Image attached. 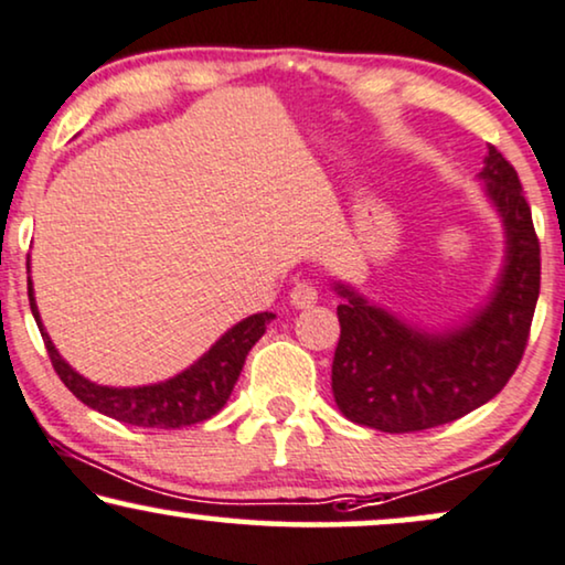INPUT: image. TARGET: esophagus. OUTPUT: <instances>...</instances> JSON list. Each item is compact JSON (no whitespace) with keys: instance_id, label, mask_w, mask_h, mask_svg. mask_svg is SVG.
Wrapping results in <instances>:
<instances>
[{"instance_id":"34e87169","label":"esophagus","mask_w":565,"mask_h":565,"mask_svg":"<svg viewBox=\"0 0 565 565\" xmlns=\"http://www.w3.org/2000/svg\"><path fill=\"white\" fill-rule=\"evenodd\" d=\"M289 302L295 305L297 310H307V307H312L315 302H318V289L307 281L297 284V287L289 291Z\"/></svg>"}]
</instances>
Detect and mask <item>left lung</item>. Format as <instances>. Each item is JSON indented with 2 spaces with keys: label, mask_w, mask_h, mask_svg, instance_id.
Segmentation results:
<instances>
[{
  "label": "left lung",
  "mask_w": 565,
  "mask_h": 565,
  "mask_svg": "<svg viewBox=\"0 0 565 565\" xmlns=\"http://www.w3.org/2000/svg\"><path fill=\"white\" fill-rule=\"evenodd\" d=\"M483 195L503 227L493 289L462 322L428 330L333 278L341 338L333 397L353 424L387 434L424 431L493 401L522 361L540 297V243L516 170L488 147Z\"/></svg>",
  "instance_id": "left-lung-1"
}]
</instances>
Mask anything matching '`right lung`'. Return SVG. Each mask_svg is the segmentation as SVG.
Segmentation results:
<instances>
[{
    "instance_id": "obj_1",
    "label": "right lung",
    "mask_w": 565,
    "mask_h": 565,
    "mask_svg": "<svg viewBox=\"0 0 565 565\" xmlns=\"http://www.w3.org/2000/svg\"><path fill=\"white\" fill-rule=\"evenodd\" d=\"M30 274V260H28ZM28 299L30 312L41 330L43 343H46L51 364L74 397H79L87 408H93L103 416L116 418L120 424L145 426V428H183L191 424L212 418L214 413L224 408L230 401L232 387L243 372L247 351L258 343V338L266 333V326L276 318L274 312H258L250 318L239 320L227 333H222L212 343V349L201 353L191 366L178 372L175 377L154 382V385L139 387H110L97 385V382L82 377L77 370H72L58 349L51 341L46 326H43L41 312L35 305L33 278L28 276Z\"/></svg>"
}]
</instances>
